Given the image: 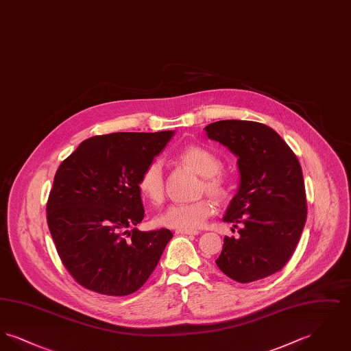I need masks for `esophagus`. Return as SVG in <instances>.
<instances>
[{
	"label": "esophagus",
	"mask_w": 351,
	"mask_h": 351,
	"mask_svg": "<svg viewBox=\"0 0 351 351\" xmlns=\"http://www.w3.org/2000/svg\"><path fill=\"white\" fill-rule=\"evenodd\" d=\"M176 234H183V235H197V230H188V229H178Z\"/></svg>",
	"instance_id": "1"
}]
</instances>
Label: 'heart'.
Returning <instances> with one entry per match:
<instances>
[{
    "label": "heart",
    "mask_w": 351,
    "mask_h": 351,
    "mask_svg": "<svg viewBox=\"0 0 351 351\" xmlns=\"http://www.w3.org/2000/svg\"><path fill=\"white\" fill-rule=\"evenodd\" d=\"M178 159L186 167L202 176L201 192H206L213 199L225 200L229 195V180L221 169L222 160L217 154L199 145L184 146L178 152ZM138 188L142 196L154 204H159L165 197V172L160 160L155 159L142 171ZM215 213V205L209 199L192 202H178L169 205L165 212L158 215L155 222L159 226L171 229H199Z\"/></svg>",
    "instance_id": "obj_1"
}]
</instances>
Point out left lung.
Masks as SVG:
<instances>
[{
    "label": "left lung",
    "instance_id": "1",
    "mask_svg": "<svg viewBox=\"0 0 351 351\" xmlns=\"http://www.w3.org/2000/svg\"><path fill=\"white\" fill-rule=\"evenodd\" d=\"M238 158L239 188L225 222L239 237H225L216 261L230 279L250 283L280 271L292 256L306 219V196L298 156L274 129L225 119L205 128Z\"/></svg>",
    "mask_w": 351,
    "mask_h": 351
}]
</instances>
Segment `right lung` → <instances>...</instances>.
Masks as SVG:
<instances>
[{
	"mask_svg": "<svg viewBox=\"0 0 351 351\" xmlns=\"http://www.w3.org/2000/svg\"><path fill=\"white\" fill-rule=\"evenodd\" d=\"M173 133L96 135L58 168L47 223L64 267L84 288L126 296L156 267L172 233L135 228L145 217L138 182Z\"/></svg>",
	"mask_w": 351,
	"mask_h": 351,
	"instance_id": "1",
	"label": "right lung"
}]
</instances>
